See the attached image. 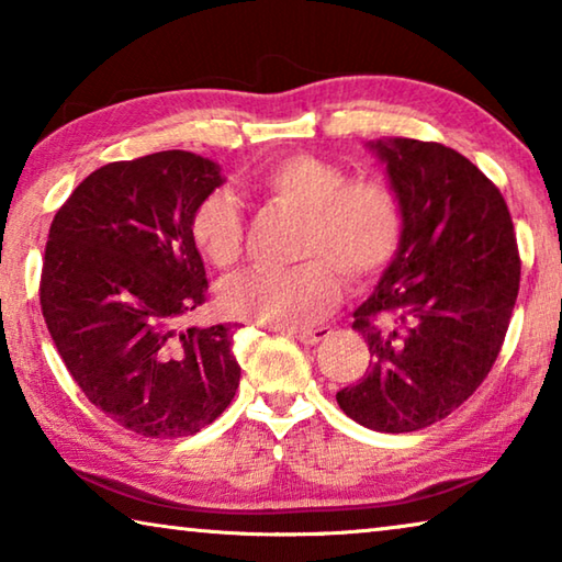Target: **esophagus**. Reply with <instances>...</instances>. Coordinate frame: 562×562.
<instances>
[{
	"instance_id": "esophagus-1",
	"label": "esophagus",
	"mask_w": 562,
	"mask_h": 562,
	"mask_svg": "<svg viewBox=\"0 0 562 562\" xmlns=\"http://www.w3.org/2000/svg\"><path fill=\"white\" fill-rule=\"evenodd\" d=\"M290 337L300 339L302 345H317V341L325 339L329 335V327H312V329H290Z\"/></svg>"
}]
</instances>
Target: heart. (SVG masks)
Here are the masks:
<instances>
[{
	"instance_id": "obj_1",
	"label": "heart",
	"mask_w": 562,
	"mask_h": 562,
	"mask_svg": "<svg viewBox=\"0 0 562 562\" xmlns=\"http://www.w3.org/2000/svg\"><path fill=\"white\" fill-rule=\"evenodd\" d=\"M258 190L304 215L297 268H258L225 284L233 317L280 329L315 325L335 307L345 274L361 284L394 258L404 233L396 193L382 180H349L347 170L307 154L272 160ZM190 235L217 268L243 252V215L227 190L205 195L190 217Z\"/></svg>"
}]
</instances>
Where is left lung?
I'll list each match as a JSON object with an SVG mask.
<instances>
[{"label":"left lung","mask_w":562,"mask_h":562,"mask_svg":"<svg viewBox=\"0 0 562 562\" xmlns=\"http://www.w3.org/2000/svg\"><path fill=\"white\" fill-rule=\"evenodd\" d=\"M402 203L404 233L355 310L367 374L337 392L382 434L426 429L459 408L496 361L516 307L520 258L501 190L469 158L414 138L369 140Z\"/></svg>","instance_id":"8db88e82"}]
</instances>
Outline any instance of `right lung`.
I'll list each match as a JSON object with an SVG mask.
<instances>
[{"label": "right lung", "instance_id": "right-lung-1", "mask_svg": "<svg viewBox=\"0 0 562 562\" xmlns=\"http://www.w3.org/2000/svg\"><path fill=\"white\" fill-rule=\"evenodd\" d=\"M221 166L188 150L116 160L54 215L42 312L89 402L148 439L193 436L240 384L231 325L180 327L205 302V265L190 235Z\"/></svg>", "mask_w": 562, "mask_h": 562}]
</instances>
